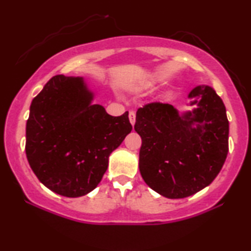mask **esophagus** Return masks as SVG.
Listing matches in <instances>:
<instances>
[{"label":"esophagus","mask_w":251,"mask_h":251,"mask_svg":"<svg viewBox=\"0 0 251 251\" xmlns=\"http://www.w3.org/2000/svg\"><path fill=\"white\" fill-rule=\"evenodd\" d=\"M129 120H130V123H131V126H135V122H136V113L133 111H130L129 113Z\"/></svg>","instance_id":"obj_1"}]
</instances>
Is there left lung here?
<instances>
[{
	"instance_id": "obj_1",
	"label": "left lung",
	"mask_w": 251,
	"mask_h": 251,
	"mask_svg": "<svg viewBox=\"0 0 251 251\" xmlns=\"http://www.w3.org/2000/svg\"><path fill=\"white\" fill-rule=\"evenodd\" d=\"M188 98L192 111L152 102L136 114L140 174L168 199L191 197L210 185L228 152V120L221 97L209 85H198Z\"/></svg>"
}]
</instances>
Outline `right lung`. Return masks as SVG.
<instances>
[{"label": "right lung", "instance_id": "1", "mask_svg": "<svg viewBox=\"0 0 251 251\" xmlns=\"http://www.w3.org/2000/svg\"><path fill=\"white\" fill-rule=\"evenodd\" d=\"M81 76L56 75L33 99L26 123V156L44 186L67 198L90 193L108 157L132 130L128 112L112 116Z\"/></svg>", "mask_w": 251, "mask_h": 251}]
</instances>
